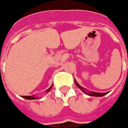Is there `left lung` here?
<instances>
[{
  "mask_svg": "<svg viewBox=\"0 0 128 128\" xmlns=\"http://www.w3.org/2000/svg\"><path fill=\"white\" fill-rule=\"evenodd\" d=\"M75 83L76 84V86L81 90L82 92H84L85 93H86L87 95H88V96H95V97H101V96H103L106 95L107 93H108V92H92V91H90V92H87L85 90V88H82L81 86H80L78 82H76V80H75Z\"/></svg>",
  "mask_w": 128,
  "mask_h": 128,
  "instance_id": "left-lung-1",
  "label": "left lung"
}]
</instances>
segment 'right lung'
I'll return each mask as SVG.
<instances>
[{"label":"right lung","mask_w":128,"mask_h":128,"mask_svg":"<svg viewBox=\"0 0 128 128\" xmlns=\"http://www.w3.org/2000/svg\"><path fill=\"white\" fill-rule=\"evenodd\" d=\"M52 86L50 88H48V89L47 90V92H49V91L50 90V89L52 88ZM22 98H26V99H27V100H36V99H38L37 98L34 97V96H22Z\"/></svg>","instance_id":"right-lung-1"}]
</instances>
